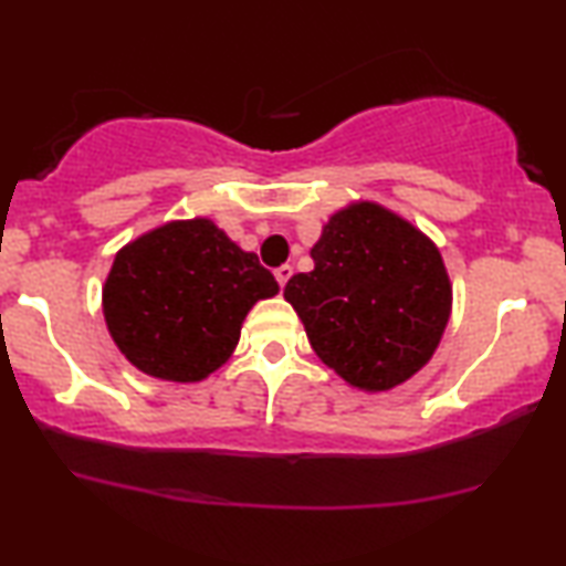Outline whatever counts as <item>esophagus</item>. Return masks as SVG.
Masks as SVG:
<instances>
[{
	"mask_svg": "<svg viewBox=\"0 0 566 566\" xmlns=\"http://www.w3.org/2000/svg\"><path fill=\"white\" fill-rule=\"evenodd\" d=\"M291 275H293V268L291 265H281V268L275 270V277H277V283H281V285L289 283Z\"/></svg>",
	"mask_w": 566,
	"mask_h": 566,
	"instance_id": "1",
	"label": "esophagus"
}]
</instances>
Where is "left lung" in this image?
<instances>
[{
  "label": "left lung",
  "mask_w": 566,
  "mask_h": 566,
  "mask_svg": "<svg viewBox=\"0 0 566 566\" xmlns=\"http://www.w3.org/2000/svg\"><path fill=\"white\" fill-rule=\"evenodd\" d=\"M314 270L285 283L314 353L363 391H389L432 358L451 316L438 247L376 203L337 211L312 247Z\"/></svg>",
  "instance_id": "1"
}]
</instances>
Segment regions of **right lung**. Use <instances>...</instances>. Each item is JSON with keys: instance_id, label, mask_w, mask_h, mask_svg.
<instances>
[{"instance_id": "add662e5", "label": "right lung", "mask_w": 566, "mask_h": 566, "mask_svg": "<svg viewBox=\"0 0 566 566\" xmlns=\"http://www.w3.org/2000/svg\"><path fill=\"white\" fill-rule=\"evenodd\" d=\"M275 293L258 254L239 250L213 221H169L115 254L103 312L138 370L188 384L229 360L247 312Z\"/></svg>"}]
</instances>
